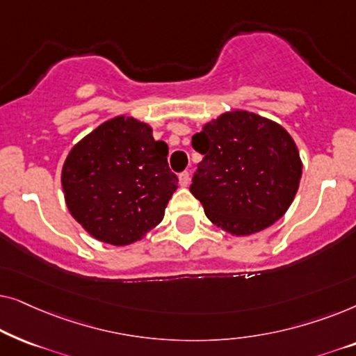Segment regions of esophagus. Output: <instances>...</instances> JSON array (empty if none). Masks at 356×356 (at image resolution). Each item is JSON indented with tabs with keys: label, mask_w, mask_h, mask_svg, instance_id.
<instances>
[{
	"label": "esophagus",
	"mask_w": 356,
	"mask_h": 356,
	"mask_svg": "<svg viewBox=\"0 0 356 356\" xmlns=\"http://www.w3.org/2000/svg\"><path fill=\"white\" fill-rule=\"evenodd\" d=\"M178 178H179V184H181V186H188L189 181H191V175H189V172L179 173Z\"/></svg>",
	"instance_id": "1"
}]
</instances>
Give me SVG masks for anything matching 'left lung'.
Returning <instances> with one entry per match:
<instances>
[{
    "mask_svg": "<svg viewBox=\"0 0 356 356\" xmlns=\"http://www.w3.org/2000/svg\"><path fill=\"white\" fill-rule=\"evenodd\" d=\"M204 155L189 191L209 220L245 236L270 227L298 191L301 159L291 136L250 111H227L193 136Z\"/></svg>",
    "mask_w": 356,
    "mask_h": 356,
    "instance_id": "left-lung-1",
    "label": "left lung"
}]
</instances>
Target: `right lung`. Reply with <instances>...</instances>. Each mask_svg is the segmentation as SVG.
I'll use <instances>...</instances> for the list:
<instances>
[{
    "mask_svg": "<svg viewBox=\"0 0 356 356\" xmlns=\"http://www.w3.org/2000/svg\"><path fill=\"white\" fill-rule=\"evenodd\" d=\"M168 145L149 124L116 116L79 140L63 165L71 216L99 241L126 246L162 222L178 188Z\"/></svg>",
    "mask_w": 356,
    "mask_h": 356,
    "instance_id": "add662e5",
    "label": "right lung"
}]
</instances>
